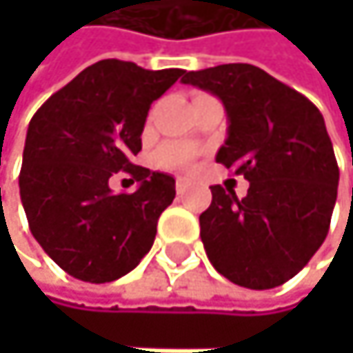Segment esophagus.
Returning <instances> with one entry per match:
<instances>
[{
    "instance_id": "1",
    "label": "esophagus",
    "mask_w": 353,
    "mask_h": 353,
    "mask_svg": "<svg viewBox=\"0 0 353 353\" xmlns=\"http://www.w3.org/2000/svg\"><path fill=\"white\" fill-rule=\"evenodd\" d=\"M190 180L188 178H178L175 180V190H178V194H182V192H186L188 188H190Z\"/></svg>"
}]
</instances>
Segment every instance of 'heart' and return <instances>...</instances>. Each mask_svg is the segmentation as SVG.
Masks as SVG:
<instances>
[{
    "label": "heart",
    "instance_id": "heart-1",
    "mask_svg": "<svg viewBox=\"0 0 353 353\" xmlns=\"http://www.w3.org/2000/svg\"><path fill=\"white\" fill-rule=\"evenodd\" d=\"M194 159V152L188 145L182 143H169L159 152V163L163 167H171V169H182L188 167Z\"/></svg>",
    "mask_w": 353,
    "mask_h": 353
}]
</instances>
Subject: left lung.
Instances as JSON below:
<instances>
[{
	"label": "left lung",
	"mask_w": 353,
	"mask_h": 353,
	"mask_svg": "<svg viewBox=\"0 0 353 353\" xmlns=\"http://www.w3.org/2000/svg\"><path fill=\"white\" fill-rule=\"evenodd\" d=\"M184 84L224 103L228 137L216 161L250 182L248 194L212 188L199 216L214 269L237 286L269 290L292 279L324 243L339 167L320 110L248 63L188 72Z\"/></svg>",
	"instance_id": "8db88e82"
}]
</instances>
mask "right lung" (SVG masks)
Masks as SVG:
<instances>
[{
    "mask_svg": "<svg viewBox=\"0 0 353 353\" xmlns=\"http://www.w3.org/2000/svg\"><path fill=\"white\" fill-rule=\"evenodd\" d=\"M184 70H143L103 59L39 108L27 129L19 175L31 235L76 279L105 283L133 271L150 252L157 222L175 196L167 173L133 165L152 101ZM118 170L140 182L114 195Z\"/></svg>",
    "mask_w": 353,
    "mask_h": 353,
    "instance_id": "right-lung-1",
    "label": "right lung"
}]
</instances>
